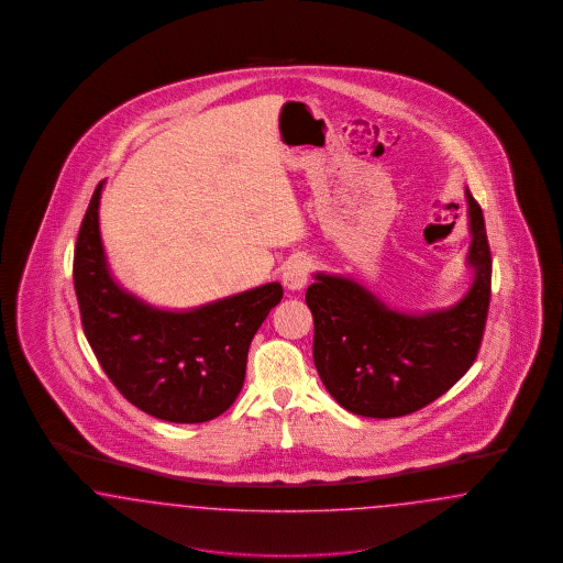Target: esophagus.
<instances>
[{"instance_id": "obj_1", "label": "esophagus", "mask_w": 563, "mask_h": 563, "mask_svg": "<svg viewBox=\"0 0 563 563\" xmlns=\"http://www.w3.org/2000/svg\"><path fill=\"white\" fill-rule=\"evenodd\" d=\"M310 272H312V264L306 257H295L285 268H283V283L287 289L291 291H299L308 285L310 280Z\"/></svg>"}]
</instances>
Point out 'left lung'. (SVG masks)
Segmentation results:
<instances>
[{
	"mask_svg": "<svg viewBox=\"0 0 563 563\" xmlns=\"http://www.w3.org/2000/svg\"><path fill=\"white\" fill-rule=\"evenodd\" d=\"M473 285L449 310L412 316L389 310L362 285L316 274L306 291L314 316V364L345 410L391 419L446 394L472 366L486 329L493 257L482 207L467 190Z\"/></svg>",
	"mask_w": 563,
	"mask_h": 563,
	"instance_id": "8db88e82",
	"label": "left lung"
}]
</instances>
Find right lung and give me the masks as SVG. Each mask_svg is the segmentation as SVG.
<instances>
[{
  "instance_id": "obj_1",
  "label": "right lung",
  "mask_w": 563,
  "mask_h": 563,
  "mask_svg": "<svg viewBox=\"0 0 563 563\" xmlns=\"http://www.w3.org/2000/svg\"><path fill=\"white\" fill-rule=\"evenodd\" d=\"M100 181L77 234L73 280L84 333L125 400L169 423H205L243 389L251 339L283 299L268 283L188 312H165L111 276L100 241Z\"/></svg>"
}]
</instances>
